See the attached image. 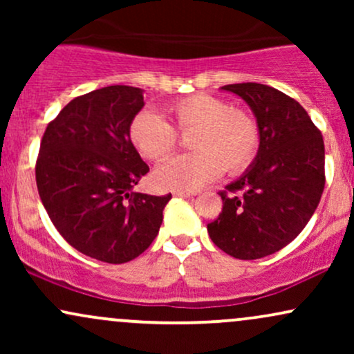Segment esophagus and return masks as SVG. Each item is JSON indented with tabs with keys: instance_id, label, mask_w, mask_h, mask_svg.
Listing matches in <instances>:
<instances>
[{
	"instance_id": "esophagus-1",
	"label": "esophagus",
	"mask_w": 354,
	"mask_h": 354,
	"mask_svg": "<svg viewBox=\"0 0 354 354\" xmlns=\"http://www.w3.org/2000/svg\"><path fill=\"white\" fill-rule=\"evenodd\" d=\"M174 196L178 198H193L196 196V193H191V191H174Z\"/></svg>"
}]
</instances>
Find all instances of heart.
Wrapping results in <instances>:
<instances>
[{"instance_id":"1","label":"heart","mask_w":354,"mask_h":354,"mask_svg":"<svg viewBox=\"0 0 354 354\" xmlns=\"http://www.w3.org/2000/svg\"><path fill=\"white\" fill-rule=\"evenodd\" d=\"M169 120L181 133L193 131L189 148L194 153L176 156L153 174L163 189H200L221 173L239 174L251 166L259 149V128L250 113L231 109L225 100L211 95H191L166 106ZM174 128L151 109L136 113L129 123V141L141 156L163 161L178 145Z\"/></svg>"}]
</instances>
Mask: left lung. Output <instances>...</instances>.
Segmentation results:
<instances>
[{
	"mask_svg": "<svg viewBox=\"0 0 354 354\" xmlns=\"http://www.w3.org/2000/svg\"><path fill=\"white\" fill-rule=\"evenodd\" d=\"M250 106L259 128L254 161L221 193L211 241L238 259H259L290 245L318 208L324 189V143L298 101L259 83L226 84Z\"/></svg>",
	"mask_w": 354,
	"mask_h": 354,
	"instance_id": "1",
	"label": "left lung"
}]
</instances>
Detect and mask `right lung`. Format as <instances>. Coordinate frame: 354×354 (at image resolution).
I'll use <instances>...</instances> for the list:
<instances>
[{
	"label": "right lung",
	"instance_id": "add662e5",
	"mask_svg": "<svg viewBox=\"0 0 354 354\" xmlns=\"http://www.w3.org/2000/svg\"><path fill=\"white\" fill-rule=\"evenodd\" d=\"M143 106V89L123 84L78 96L48 124L36 161L55 228L80 253L111 265L151 245L171 200L133 193L149 171L129 141V123Z\"/></svg>",
	"mask_w": 354,
	"mask_h": 354
}]
</instances>
